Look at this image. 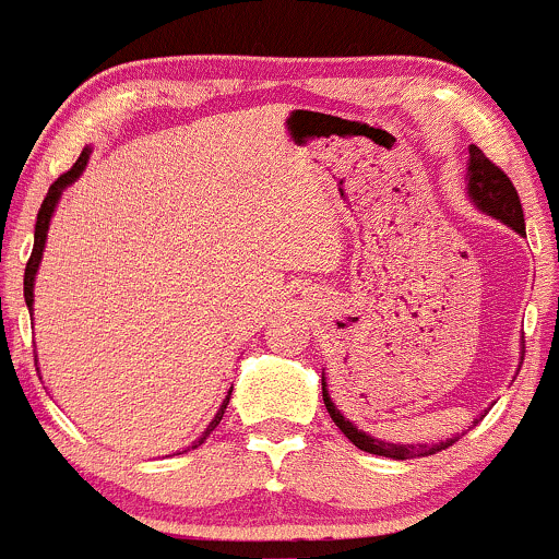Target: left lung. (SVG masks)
<instances>
[{"label": "left lung", "instance_id": "left-lung-1", "mask_svg": "<svg viewBox=\"0 0 559 559\" xmlns=\"http://www.w3.org/2000/svg\"><path fill=\"white\" fill-rule=\"evenodd\" d=\"M466 178H469V197L474 200V205H477L479 210H485V213L496 215V218H501L503 224L512 226L514 231L525 234V218H522V205H520L518 189H514V183L509 181L507 173L485 157L477 146H469V176ZM522 354H525V341H522ZM322 400H325V407H328L330 418H333V424L338 426L346 437H349L352 445L365 450V453L386 455V459L405 461V459H421V455H431V453H437V450H445L455 442V440H448V442H440V445H392V442L373 440V437L365 435V431H359L357 426L341 416L338 407H335L328 397L325 378H322Z\"/></svg>", "mask_w": 559, "mask_h": 559}]
</instances>
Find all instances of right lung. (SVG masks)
I'll list each match as a JSON object with an SVG mask.
<instances>
[{
	"label": "right lung",
	"instance_id": "right-lung-1",
	"mask_svg": "<svg viewBox=\"0 0 559 559\" xmlns=\"http://www.w3.org/2000/svg\"><path fill=\"white\" fill-rule=\"evenodd\" d=\"M87 157H90V152L85 148V152L80 154V159L74 162V167H71V170H66L63 176L58 178V181H52L50 189H47L45 202H41V207H39V213H37V226H34V250H32V258H28V263H26V274H23V296H26V306H28V309H32V304H34V277H37V269H39V261H41V250H45V239H47V226H50V215H52V210H56V205H58V197H61V191H63L66 186H69L71 181H74V178L80 176L82 170H85ZM226 405H229V397H226L224 405H221L218 416H215L213 421H210L205 435H202L200 440H197V445H202V442H205V437L210 435V431H213L215 426L221 424V418H224ZM197 445H191V448H197Z\"/></svg>",
	"mask_w": 559,
	"mask_h": 559
}]
</instances>
